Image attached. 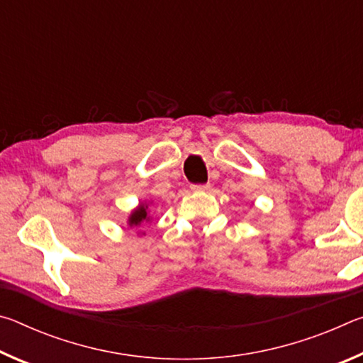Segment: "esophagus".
I'll use <instances>...</instances> for the list:
<instances>
[{
	"label": "esophagus",
	"instance_id": "esophagus-1",
	"mask_svg": "<svg viewBox=\"0 0 363 363\" xmlns=\"http://www.w3.org/2000/svg\"><path fill=\"white\" fill-rule=\"evenodd\" d=\"M210 189V184H200V186H192L194 192H205V190Z\"/></svg>",
	"mask_w": 363,
	"mask_h": 363
}]
</instances>
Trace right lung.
<instances>
[{
	"label": "right lung",
	"mask_w": 363,
	"mask_h": 363,
	"mask_svg": "<svg viewBox=\"0 0 363 363\" xmlns=\"http://www.w3.org/2000/svg\"><path fill=\"white\" fill-rule=\"evenodd\" d=\"M150 218H149V213H147V205L145 203H140L136 210H134L130 214V219H128V224L130 227H139L140 224L144 223H149Z\"/></svg>",
	"instance_id": "1"
}]
</instances>
